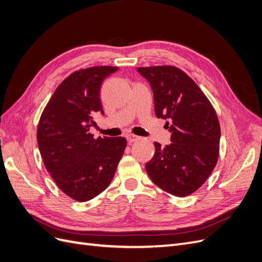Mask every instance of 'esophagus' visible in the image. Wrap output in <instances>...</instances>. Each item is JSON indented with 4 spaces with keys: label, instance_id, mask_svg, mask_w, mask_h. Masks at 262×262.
<instances>
[{
    "label": "esophagus",
    "instance_id": "obj_1",
    "mask_svg": "<svg viewBox=\"0 0 262 262\" xmlns=\"http://www.w3.org/2000/svg\"><path fill=\"white\" fill-rule=\"evenodd\" d=\"M126 140H128L129 143H132V142H136V141L140 140V137L134 136V134H128V136H126Z\"/></svg>",
    "mask_w": 262,
    "mask_h": 262
}]
</instances>
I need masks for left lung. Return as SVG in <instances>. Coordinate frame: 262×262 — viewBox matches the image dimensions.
<instances>
[{"mask_svg": "<svg viewBox=\"0 0 262 262\" xmlns=\"http://www.w3.org/2000/svg\"><path fill=\"white\" fill-rule=\"evenodd\" d=\"M137 71L153 91L156 117L171 123V143L163 147L155 142V154L145 164L146 172L164 191L189 195L204 184L217 162L221 129L215 110L180 69L164 66Z\"/></svg>", "mask_w": 262, "mask_h": 262, "instance_id": "1", "label": "left lung"}]
</instances>
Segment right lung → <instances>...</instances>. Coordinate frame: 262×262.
Instances as JSON below:
<instances>
[{
  "label": "right lung",
  "instance_id": "add662e5",
  "mask_svg": "<svg viewBox=\"0 0 262 262\" xmlns=\"http://www.w3.org/2000/svg\"><path fill=\"white\" fill-rule=\"evenodd\" d=\"M116 67L78 70L53 93L40 117L37 142L43 164L58 187L72 199L85 202L110 185L126 140L94 139L93 116L104 115L100 89Z\"/></svg>",
  "mask_w": 262,
  "mask_h": 262
}]
</instances>
